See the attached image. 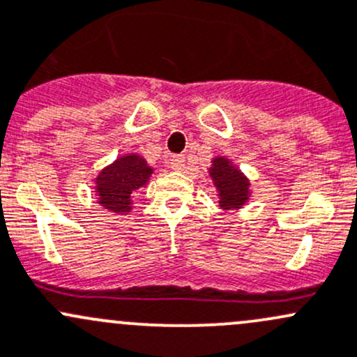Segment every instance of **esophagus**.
<instances>
[{"mask_svg":"<svg viewBox=\"0 0 357 357\" xmlns=\"http://www.w3.org/2000/svg\"><path fill=\"white\" fill-rule=\"evenodd\" d=\"M171 167L174 171H183L185 169V155H174L171 159Z\"/></svg>","mask_w":357,"mask_h":357,"instance_id":"1","label":"esophagus"}]
</instances>
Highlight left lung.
Masks as SVG:
<instances>
[{
  "label": "left lung",
  "mask_w": 357,
  "mask_h": 357,
  "mask_svg": "<svg viewBox=\"0 0 357 357\" xmlns=\"http://www.w3.org/2000/svg\"><path fill=\"white\" fill-rule=\"evenodd\" d=\"M213 185L219 191V207L224 210H238L250 198V181L226 157H215L208 169Z\"/></svg>",
  "instance_id": "1"
}]
</instances>
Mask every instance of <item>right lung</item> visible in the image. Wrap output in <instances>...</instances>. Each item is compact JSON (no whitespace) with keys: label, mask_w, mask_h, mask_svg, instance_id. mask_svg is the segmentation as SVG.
<instances>
[{"label":"right lung","mask_w":357,"mask_h":357,"mask_svg":"<svg viewBox=\"0 0 357 357\" xmlns=\"http://www.w3.org/2000/svg\"><path fill=\"white\" fill-rule=\"evenodd\" d=\"M153 169L144 157L126 153L104 167L96 178V195L104 208L114 213H128L131 193L147 185Z\"/></svg>","instance_id":"obj_1"}]
</instances>
